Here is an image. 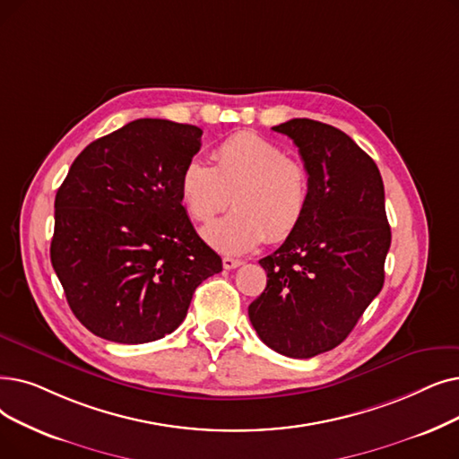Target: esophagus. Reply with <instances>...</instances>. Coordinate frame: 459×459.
Returning a JSON list of instances; mask_svg holds the SVG:
<instances>
[{
	"instance_id": "esophagus-1",
	"label": "esophagus",
	"mask_w": 459,
	"mask_h": 459,
	"mask_svg": "<svg viewBox=\"0 0 459 459\" xmlns=\"http://www.w3.org/2000/svg\"><path fill=\"white\" fill-rule=\"evenodd\" d=\"M244 263L240 261V258H232V256H225L223 258V268L225 270H234V268H238V266H242Z\"/></svg>"
}]
</instances>
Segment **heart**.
Returning a JSON list of instances; mask_svg holds the SVG:
<instances>
[{
  "instance_id": "b5f03b06",
  "label": "heart",
  "mask_w": 459,
  "mask_h": 459,
  "mask_svg": "<svg viewBox=\"0 0 459 459\" xmlns=\"http://www.w3.org/2000/svg\"><path fill=\"white\" fill-rule=\"evenodd\" d=\"M215 165L189 159L180 174V198L198 223L232 203L234 210L203 234L217 251L249 253L263 242H285L302 225L311 203L307 169L281 146L255 133H236L213 150Z\"/></svg>"
}]
</instances>
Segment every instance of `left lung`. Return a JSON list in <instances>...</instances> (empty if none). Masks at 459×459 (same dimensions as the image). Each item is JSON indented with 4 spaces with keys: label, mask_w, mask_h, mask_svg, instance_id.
<instances>
[{
    "label": "left lung",
    "mask_w": 459,
    "mask_h": 459,
    "mask_svg": "<svg viewBox=\"0 0 459 459\" xmlns=\"http://www.w3.org/2000/svg\"><path fill=\"white\" fill-rule=\"evenodd\" d=\"M298 146L311 178L302 225L261 258L268 281L249 306L258 337L289 358L340 345L385 283L390 225L373 159L349 134L294 117L272 127Z\"/></svg>",
    "instance_id": "left-lung-1"
}]
</instances>
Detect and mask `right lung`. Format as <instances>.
Masks as SVG:
<instances>
[{
    "instance_id": "1",
    "label": "right lung",
    "mask_w": 459,
    "mask_h": 459,
    "mask_svg": "<svg viewBox=\"0 0 459 459\" xmlns=\"http://www.w3.org/2000/svg\"><path fill=\"white\" fill-rule=\"evenodd\" d=\"M201 136L134 119L86 146L56 193L50 261L74 316L103 340H161L182 325L195 289L223 270L180 198Z\"/></svg>"
}]
</instances>
